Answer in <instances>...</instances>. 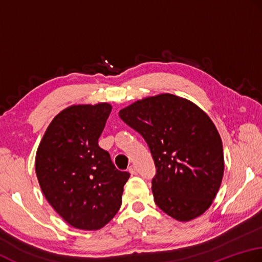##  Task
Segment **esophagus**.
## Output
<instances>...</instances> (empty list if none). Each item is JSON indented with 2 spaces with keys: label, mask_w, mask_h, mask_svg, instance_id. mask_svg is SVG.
<instances>
[{
  "label": "esophagus",
  "mask_w": 262,
  "mask_h": 262,
  "mask_svg": "<svg viewBox=\"0 0 262 262\" xmlns=\"http://www.w3.org/2000/svg\"><path fill=\"white\" fill-rule=\"evenodd\" d=\"M129 172L132 174V175H136L138 173V169L137 167L135 166V165H131V166L129 167Z\"/></svg>",
  "instance_id": "esophagus-1"
}]
</instances>
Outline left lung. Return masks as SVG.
Masks as SVG:
<instances>
[{
    "instance_id": "obj_1",
    "label": "left lung",
    "mask_w": 262,
    "mask_h": 262,
    "mask_svg": "<svg viewBox=\"0 0 262 262\" xmlns=\"http://www.w3.org/2000/svg\"><path fill=\"white\" fill-rule=\"evenodd\" d=\"M119 115L150 149L155 204L179 222L201 216L220 190L225 167L210 117L191 100L167 93L139 99Z\"/></svg>"
}]
</instances>
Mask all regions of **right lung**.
<instances>
[{"mask_svg": "<svg viewBox=\"0 0 262 262\" xmlns=\"http://www.w3.org/2000/svg\"><path fill=\"white\" fill-rule=\"evenodd\" d=\"M111 111L108 103L69 106L52 120L37 148L35 169L46 200L69 225L83 231L111 222L130 178L98 146Z\"/></svg>", "mask_w": 262, "mask_h": 262, "instance_id": "right-lung-1", "label": "right lung"}]
</instances>
